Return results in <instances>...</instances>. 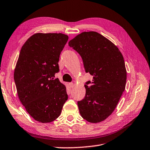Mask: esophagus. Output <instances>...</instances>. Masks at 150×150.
<instances>
[{
    "mask_svg": "<svg viewBox=\"0 0 150 150\" xmlns=\"http://www.w3.org/2000/svg\"><path fill=\"white\" fill-rule=\"evenodd\" d=\"M69 86H70V87H71V88H72L74 87V84L72 83H69Z\"/></svg>",
    "mask_w": 150,
    "mask_h": 150,
    "instance_id": "34e87169",
    "label": "esophagus"
}]
</instances>
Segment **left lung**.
<instances>
[{
  "label": "left lung",
  "mask_w": 150,
  "mask_h": 150,
  "mask_svg": "<svg viewBox=\"0 0 150 150\" xmlns=\"http://www.w3.org/2000/svg\"><path fill=\"white\" fill-rule=\"evenodd\" d=\"M68 44L79 54L85 71L93 76L92 82L84 85V98L78 102L80 115L88 122H101L114 111L125 91L123 56L110 40L94 31L81 33Z\"/></svg>",
  "instance_id": "8db88e82"
}]
</instances>
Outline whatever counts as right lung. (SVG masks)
<instances>
[{
    "mask_svg": "<svg viewBox=\"0 0 150 150\" xmlns=\"http://www.w3.org/2000/svg\"><path fill=\"white\" fill-rule=\"evenodd\" d=\"M68 36L61 33H37L22 46L13 78L17 94L29 114L40 122H50L61 115L67 100L66 86L55 74Z\"/></svg>",
    "mask_w": 150,
    "mask_h": 150,
    "instance_id": "1",
    "label": "right lung"
}]
</instances>
